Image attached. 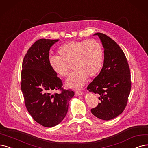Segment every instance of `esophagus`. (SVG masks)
I'll list each match as a JSON object with an SVG mask.
<instances>
[{
    "instance_id": "1",
    "label": "esophagus",
    "mask_w": 148,
    "mask_h": 148,
    "mask_svg": "<svg viewBox=\"0 0 148 148\" xmlns=\"http://www.w3.org/2000/svg\"><path fill=\"white\" fill-rule=\"evenodd\" d=\"M82 94H83V92H82V91H77L75 92V95H76V96H81Z\"/></svg>"
}]
</instances>
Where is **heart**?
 Segmentation results:
<instances>
[{
  "mask_svg": "<svg viewBox=\"0 0 148 148\" xmlns=\"http://www.w3.org/2000/svg\"><path fill=\"white\" fill-rule=\"evenodd\" d=\"M60 57L51 56L49 62L57 74L65 77L69 71V65L74 69L66 80V85L74 89H80L88 79L95 77L100 71L103 58V49L95 40L70 41L64 43L58 49Z\"/></svg>",
  "mask_w": 148,
  "mask_h": 148,
  "instance_id": "heart-1",
  "label": "heart"
}]
</instances>
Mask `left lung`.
Instances as JSON below:
<instances>
[{
	"label": "left lung",
	"instance_id": "left-lung-1",
	"mask_svg": "<svg viewBox=\"0 0 148 148\" xmlns=\"http://www.w3.org/2000/svg\"><path fill=\"white\" fill-rule=\"evenodd\" d=\"M104 48V60L100 73L87 90L99 95L101 102L91 113L103 120L117 117L127 106L131 90L130 72L125 54L118 44L107 35L96 33Z\"/></svg>",
	"mask_w": 148,
	"mask_h": 148
}]
</instances>
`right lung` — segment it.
<instances>
[{
    "label": "right lung",
    "instance_id": "right-lung-1",
    "mask_svg": "<svg viewBox=\"0 0 148 148\" xmlns=\"http://www.w3.org/2000/svg\"><path fill=\"white\" fill-rule=\"evenodd\" d=\"M58 40L36 41L25 54L22 66L21 85L25 107L33 119L46 127L62 121L74 95L73 91L63 90L62 80L49 64V51ZM57 90L62 92L53 94Z\"/></svg>",
    "mask_w": 148,
    "mask_h": 148
}]
</instances>
